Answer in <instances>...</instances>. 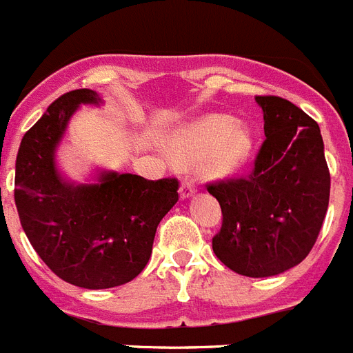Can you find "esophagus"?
<instances>
[{"instance_id":"34e87169","label":"esophagus","mask_w":353,"mask_h":353,"mask_svg":"<svg viewBox=\"0 0 353 353\" xmlns=\"http://www.w3.org/2000/svg\"><path fill=\"white\" fill-rule=\"evenodd\" d=\"M194 193V183L193 180L183 179L182 185H180V198H189Z\"/></svg>"}]
</instances>
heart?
Wrapping results in <instances>:
<instances>
[{
	"instance_id": "1",
	"label": "heart",
	"mask_w": 353,
	"mask_h": 353,
	"mask_svg": "<svg viewBox=\"0 0 353 353\" xmlns=\"http://www.w3.org/2000/svg\"><path fill=\"white\" fill-rule=\"evenodd\" d=\"M254 150V131L247 122L223 113H209L176 131L170 141L171 159L180 165L198 162L208 179L231 176Z\"/></svg>"
}]
</instances>
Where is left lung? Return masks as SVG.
Instances as JSON below:
<instances>
[{
  "instance_id": "obj_1",
  "label": "left lung",
  "mask_w": 353,
  "mask_h": 353,
  "mask_svg": "<svg viewBox=\"0 0 353 353\" xmlns=\"http://www.w3.org/2000/svg\"><path fill=\"white\" fill-rule=\"evenodd\" d=\"M265 141L247 176L208 183L222 208L212 250L229 269L249 278L281 274L312 250L330 198V171L321 131L301 108L258 95Z\"/></svg>"
}]
</instances>
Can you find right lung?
Segmentation results:
<instances>
[{
  "mask_svg": "<svg viewBox=\"0 0 353 353\" xmlns=\"http://www.w3.org/2000/svg\"><path fill=\"white\" fill-rule=\"evenodd\" d=\"M93 90L61 95L26 131L16 159L17 214L26 238L46 267L66 283L112 288L141 274L157 227L179 202V179L99 174L95 183H68L54 151L81 103H97Z\"/></svg>",
  "mask_w": 353,
  "mask_h": 353,
  "instance_id": "obj_1",
  "label": "right lung"
}]
</instances>
